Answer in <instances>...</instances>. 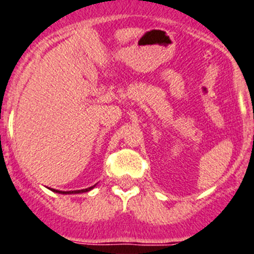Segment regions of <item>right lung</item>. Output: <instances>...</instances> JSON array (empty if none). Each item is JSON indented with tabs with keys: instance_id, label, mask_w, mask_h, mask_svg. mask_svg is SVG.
Here are the masks:
<instances>
[{
	"instance_id": "1",
	"label": "right lung",
	"mask_w": 254,
	"mask_h": 254,
	"mask_svg": "<svg viewBox=\"0 0 254 254\" xmlns=\"http://www.w3.org/2000/svg\"><path fill=\"white\" fill-rule=\"evenodd\" d=\"M95 186L88 187V189H84V190H77V191H58V190H52V191H54V192H58V193H81V192H87V191H91V190H92Z\"/></svg>"
}]
</instances>
